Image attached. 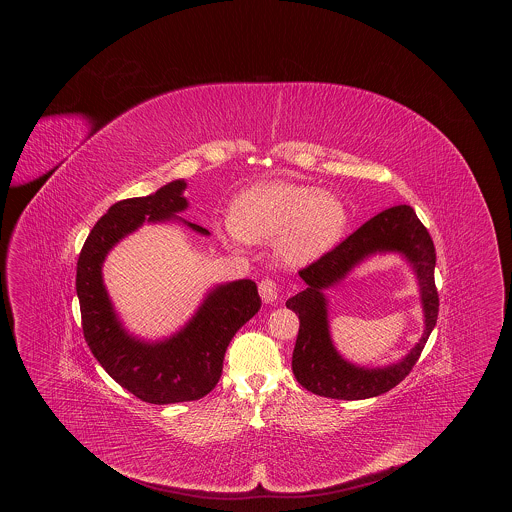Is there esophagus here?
<instances>
[{
    "label": "esophagus",
    "mask_w": 512,
    "mask_h": 512,
    "mask_svg": "<svg viewBox=\"0 0 512 512\" xmlns=\"http://www.w3.org/2000/svg\"><path fill=\"white\" fill-rule=\"evenodd\" d=\"M259 293H261V299H263L265 303H272V301H276V297H278V286H276L274 280L263 278V280L259 282Z\"/></svg>",
    "instance_id": "1"
}]
</instances>
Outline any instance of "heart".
I'll return each instance as SVG.
<instances>
[{
	"instance_id": "1",
	"label": "heart",
	"mask_w": 512,
	"mask_h": 512,
	"mask_svg": "<svg viewBox=\"0 0 512 512\" xmlns=\"http://www.w3.org/2000/svg\"><path fill=\"white\" fill-rule=\"evenodd\" d=\"M347 222L340 195L274 180L245 190L234 201L228 236L249 244L274 240L276 257L284 265L307 267L340 242Z\"/></svg>"
}]
</instances>
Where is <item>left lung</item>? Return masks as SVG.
Here are the masks:
<instances>
[{
  "label": "left lung",
  "mask_w": 512,
  "mask_h": 512,
  "mask_svg": "<svg viewBox=\"0 0 512 512\" xmlns=\"http://www.w3.org/2000/svg\"><path fill=\"white\" fill-rule=\"evenodd\" d=\"M374 252H401L414 265L425 309V334L421 341L407 358L384 369L351 366L335 351L327 330V310L321 293ZM434 267L436 247L426 226L418 220L413 207L397 205L366 220L332 251L309 267L301 268L299 276L307 288L286 301V307L299 317V334L292 357L297 382L322 397L357 401L382 395L405 380L438 322L439 295Z\"/></svg>",
  "instance_id": "1"
}]
</instances>
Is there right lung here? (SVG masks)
I'll return each instance as SVG.
<instances>
[{
	"label": "right lung",
	"mask_w": 512,
	"mask_h": 512,
	"mask_svg": "<svg viewBox=\"0 0 512 512\" xmlns=\"http://www.w3.org/2000/svg\"><path fill=\"white\" fill-rule=\"evenodd\" d=\"M184 188V180H172L155 194L111 205L92 228L76 263V293L88 347L117 384L153 405L195 401L213 390L228 343L261 309L257 284L236 280L213 288L192 320L169 340L147 343L122 328L103 286L101 265L111 247L146 220H178L176 213L188 207ZM186 224L203 236L209 234L199 224Z\"/></svg>",
	"instance_id": "obj_1"
}]
</instances>
